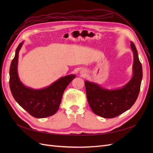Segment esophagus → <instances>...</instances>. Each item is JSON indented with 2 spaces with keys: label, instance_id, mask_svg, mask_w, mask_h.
I'll use <instances>...</instances> for the list:
<instances>
[{
  "label": "esophagus",
  "instance_id": "obj_1",
  "mask_svg": "<svg viewBox=\"0 0 153 153\" xmlns=\"http://www.w3.org/2000/svg\"><path fill=\"white\" fill-rule=\"evenodd\" d=\"M82 73H81V74H82ZM82 75H83V73H82Z\"/></svg>",
  "mask_w": 153,
  "mask_h": 153
}]
</instances>
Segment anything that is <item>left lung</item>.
Here are the masks:
<instances>
[{"instance_id":"left-lung-1","label":"left lung","mask_w":153,"mask_h":153,"mask_svg":"<svg viewBox=\"0 0 153 153\" xmlns=\"http://www.w3.org/2000/svg\"><path fill=\"white\" fill-rule=\"evenodd\" d=\"M133 53V76L121 89L108 90L98 84L85 82L88 103L95 114L104 118H114L130 108L136 101L140 89L142 67L135 45L131 42Z\"/></svg>"}]
</instances>
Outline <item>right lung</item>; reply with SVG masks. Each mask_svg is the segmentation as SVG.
I'll use <instances>...</instances> for the list:
<instances>
[{
	"label": "right lung",
	"instance_id": "right-lung-1",
	"mask_svg": "<svg viewBox=\"0 0 153 153\" xmlns=\"http://www.w3.org/2000/svg\"><path fill=\"white\" fill-rule=\"evenodd\" d=\"M24 42L18 46L10 69V87L13 98L32 116L45 118L53 115L59 110L66 88L75 75L60 78L47 87L33 89L25 87L19 79L17 71L18 53Z\"/></svg>",
	"mask_w": 153,
	"mask_h": 153
}]
</instances>
